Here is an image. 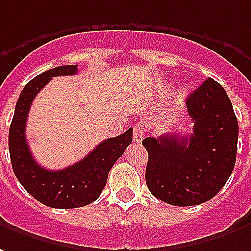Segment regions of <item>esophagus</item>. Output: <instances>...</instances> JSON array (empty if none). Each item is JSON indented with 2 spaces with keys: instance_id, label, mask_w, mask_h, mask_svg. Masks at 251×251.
<instances>
[{
  "instance_id": "esophagus-1",
  "label": "esophagus",
  "mask_w": 251,
  "mask_h": 251,
  "mask_svg": "<svg viewBox=\"0 0 251 251\" xmlns=\"http://www.w3.org/2000/svg\"><path fill=\"white\" fill-rule=\"evenodd\" d=\"M145 133H147V127H145L144 124H136L133 126V138H134L136 143H141Z\"/></svg>"
}]
</instances>
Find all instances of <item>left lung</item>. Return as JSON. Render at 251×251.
I'll list each match as a JSON object with an SVG mask.
<instances>
[{
	"instance_id": "obj_1",
	"label": "left lung",
	"mask_w": 251,
	"mask_h": 251,
	"mask_svg": "<svg viewBox=\"0 0 251 251\" xmlns=\"http://www.w3.org/2000/svg\"><path fill=\"white\" fill-rule=\"evenodd\" d=\"M193 133L147 137L145 180L150 192L175 206L204 204L226 185L234 170L238 120L224 88L205 80L186 100Z\"/></svg>"
}]
</instances>
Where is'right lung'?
<instances>
[{
  "label": "right lung",
  "instance_id": "add662e5",
  "mask_svg": "<svg viewBox=\"0 0 251 251\" xmlns=\"http://www.w3.org/2000/svg\"><path fill=\"white\" fill-rule=\"evenodd\" d=\"M77 73V65H64L40 73L23 88L9 127V153L16 178L32 197L57 209L80 208L94 202L107 183L114 163L133 140V130L101 141L91 153L64 170H46L35 162L25 138L29 107L52 77Z\"/></svg>",
  "mask_w": 251,
  "mask_h": 251
}]
</instances>
